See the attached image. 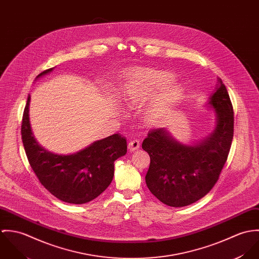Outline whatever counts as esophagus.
<instances>
[{
	"label": "esophagus",
	"instance_id": "1",
	"mask_svg": "<svg viewBox=\"0 0 259 259\" xmlns=\"http://www.w3.org/2000/svg\"><path fill=\"white\" fill-rule=\"evenodd\" d=\"M140 147H141V143H140L139 140H133V141H131V142L128 143V146H127L130 151H135V150L139 149Z\"/></svg>",
	"mask_w": 259,
	"mask_h": 259
}]
</instances>
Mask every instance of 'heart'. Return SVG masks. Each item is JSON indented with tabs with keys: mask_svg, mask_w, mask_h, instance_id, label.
<instances>
[{
	"mask_svg": "<svg viewBox=\"0 0 259 259\" xmlns=\"http://www.w3.org/2000/svg\"><path fill=\"white\" fill-rule=\"evenodd\" d=\"M172 80L174 75L163 71L154 69L135 71L125 78V99L133 105H140L156 93L147 113L149 119H160L172 111L185 96L184 85Z\"/></svg>",
	"mask_w": 259,
	"mask_h": 259,
	"instance_id": "obj_1",
	"label": "heart"
}]
</instances>
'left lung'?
I'll use <instances>...</instances> for the list:
<instances>
[{"label":"left lung","instance_id":"obj_1","mask_svg":"<svg viewBox=\"0 0 259 259\" xmlns=\"http://www.w3.org/2000/svg\"><path fill=\"white\" fill-rule=\"evenodd\" d=\"M218 82L207 103L215 115V127L206 138L184 144L166 127H156L143 142L150 157L146 176L148 189L168 206H186L207 194L227 159L233 139V109L222 78Z\"/></svg>","mask_w":259,"mask_h":259}]
</instances>
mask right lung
Returning a JSON list of instances; mask_svg holds the SVG:
<instances>
[{
  "mask_svg": "<svg viewBox=\"0 0 259 259\" xmlns=\"http://www.w3.org/2000/svg\"><path fill=\"white\" fill-rule=\"evenodd\" d=\"M44 71L36 79L51 73ZM29 95L23 114L22 140L31 167L39 183L54 196L74 204L87 203L111 185L113 162L126 153V140L114 134L72 154H57L37 144L30 123Z\"/></svg>",
  "mask_w": 259,
  "mask_h": 259,
  "instance_id": "add662e5",
  "label": "right lung"
}]
</instances>
